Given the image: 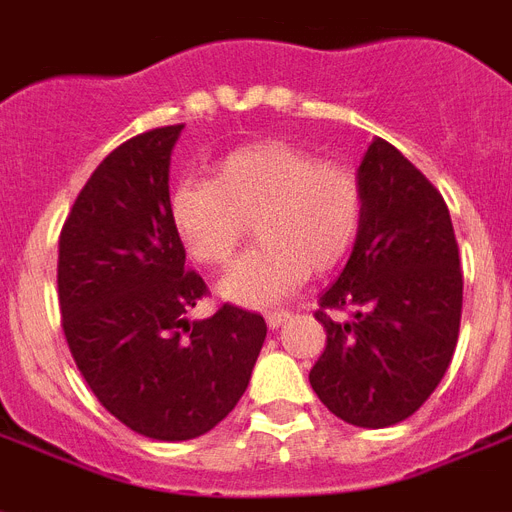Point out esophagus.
<instances>
[{
	"mask_svg": "<svg viewBox=\"0 0 512 512\" xmlns=\"http://www.w3.org/2000/svg\"><path fill=\"white\" fill-rule=\"evenodd\" d=\"M289 318H292V315L286 313V310H273V313L265 315V323H268L270 328H278V326H284Z\"/></svg>",
	"mask_w": 512,
	"mask_h": 512,
	"instance_id": "obj_1",
	"label": "esophagus"
}]
</instances>
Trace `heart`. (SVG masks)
<instances>
[{"instance_id":"1","label":"heart","mask_w":512,"mask_h":512,"mask_svg":"<svg viewBox=\"0 0 512 512\" xmlns=\"http://www.w3.org/2000/svg\"><path fill=\"white\" fill-rule=\"evenodd\" d=\"M191 260L223 268L252 223L260 247L220 281V297L265 307L342 263L363 218V189L347 165L321 162L286 141H255L220 157L210 181L178 186L168 205Z\"/></svg>"}]
</instances>
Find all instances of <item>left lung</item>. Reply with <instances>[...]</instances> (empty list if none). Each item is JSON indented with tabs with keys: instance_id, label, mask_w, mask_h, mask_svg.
<instances>
[{
	"instance_id": "obj_1",
	"label": "left lung",
	"mask_w": 512,
	"mask_h": 512,
	"mask_svg": "<svg viewBox=\"0 0 512 512\" xmlns=\"http://www.w3.org/2000/svg\"><path fill=\"white\" fill-rule=\"evenodd\" d=\"M363 218L352 255L321 294L326 350L310 371L318 400L360 429H386L429 400L450 368L463 273L442 194L389 141L357 168ZM328 309H352L334 322Z\"/></svg>"
}]
</instances>
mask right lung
Instances as JSON below:
<instances>
[{"label":"right lung","mask_w":512,"mask_h":512,"mask_svg":"<svg viewBox=\"0 0 512 512\" xmlns=\"http://www.w3.org/2000/svg\"><path fill=\"white\" fill-rule=\"evenodd\" d=\"M184 126L112 149L60 234L57 289L70 355L97 400L149 439L207 434L242 400L263 315L223 305L189 321L205 281L170 223V152Z\"/></svg>","instance_id":"right-lung-1"}]
</instances>
